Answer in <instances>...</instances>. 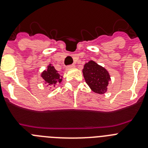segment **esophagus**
I'll return each instance as SVG.
<instances>
[{
    "label": "esophagus",
    "instance_id": "esophagus-1",
    "mask_svg": "<svg viewBox=\"0 0 148 148\" xmlns=\"http://www.w3.org/2000/svg\"><path fill=\"white\" fill-rule=\"evenodd\" d=\"M75 65L74 64H71L69 65V66H66V70H70V69H73V68H75Z\"/></svg>",
    "mask_w": 148,
    "mask_h": 148
}]
</instances>
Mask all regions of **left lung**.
Returning <instances> with one entry per match:
<instances>
[{
    "label": "left lung",
    "mask_w": 148,
    "mask_h": 148,
    "mask_svg": "<svg viewBox=\"0 0 148 148\" xmlns=\"http://www.w3.org/2000/svg\"><path fill=\"white\" fill-rule=\"evenodd\" d=\"M86 83L94 92L104 94L108 90L110 75L105 68L93 61L86 63L82 70Z\"/></svg>",
    "instance_id": "obj_1"
}]
</instances>
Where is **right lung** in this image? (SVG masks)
Returning <instances> with one entry per match:
<instances>
[{
    "mask_svg": "<svg viewBox=\"0 0 148 148\" xmlns=\"http://www.w3.org/2000/svg\"><path fill=\"white\" fill-rule=\"evenodd\" d=\"M40 76L44 79L45 84H47L48 85H53L54 87L57 83L62 82L63 78L51 64L48 65L47 70L41 73Z\"/></svg>",
    "mask_w": 148,
    "mask_h": 148,
    "instance_id": "add662e5",
    "label": "right lung"
}]
</instances>
